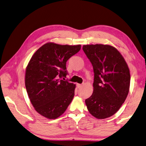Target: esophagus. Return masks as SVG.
I'll use <instances>...</instances> for the list:
<instances>
[{
	"mask_svg": "<svg viewBox=\"0 0 146 146\" xmlns=\"http://www.w3.org/2000/svg\"><path fill=\"white\" fill-rule=\"evenodd\" d=\"M82 84H76V86H77L78 88H80V87H82Z\"/></svg>",
	"mask_w": 146,
	"mask_h": 146,
	"instance_id": "1",
	"label": "esophagus"
}]
</instances>
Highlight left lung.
Listing matches in <instances>:
<instances>
[{"instance_id": "obj_1", "label": "left lung", "mask_w": 146, "mask_h": 146, "mask_svg": "<svg viewBox=\"0 0 146 146\" xmlns=\"http://www.w3.org/2000/svg\"><path fill=\"white\" fill-rule=\"evenodd\" d=\"M93 67V93L86 100L89 112L97 119H105L117 112L128 96L130 74L118 50L108 44L82 47Z\"/></svg>"}]
</instances>
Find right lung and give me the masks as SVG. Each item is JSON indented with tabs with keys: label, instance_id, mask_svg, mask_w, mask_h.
<instances>
[{
	"label": "right lung",
	"instance_id": "add662e5",
	"mask_svg": "<svg viewBox=\"0 0 146 146\" xmlns=\"http://www.w3.org/2000/svg\"><path fill=\"white\" fill-rule=\"evenodd\" d=\"M81 45L48 43L31 57L25 71V84L31 102L39 114L54 119L67 109L75 95V84L64 80L66 62Z\"/></svg>",
	"mask_w": 146,
	"mask_h": 146
}]
</instances>
